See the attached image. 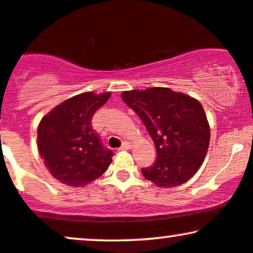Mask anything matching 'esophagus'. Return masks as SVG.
Listing matches in <instances>:
<instances>
[{
	"instance_id": "1",
	"label": "esophagus",
	"mask_w": 253,
	"mask_h": 253,
	"mask_svg": "<svg viewBox=\"0 0 253 253\" xmlns=\"http://www.w3.org/2000/svg\"><path fill=\"white\" fill-rule=\"evenodd\" d=\"M130 148V144L129 142H127V141H125L123 145H121V147H120V150L121 151H128Z\"/></svg>"
}]
</instances>
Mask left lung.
Instances as JSON below:
<instances>
[{"label": "left lung", "instance_id": "1", "mask_svg": "<svg viewBox=\"0 0 253 253\" xmlns=\"http://www.w3.org/2000/svg\"><path fill=\"white\" fill-rule=\"evenodd\" d=\"M121 97L150 133L157 160L142 169L147 180L159 187L186 182L200 169L210 144V126L202 103L169 88L128 90Z\"/></svg>", "mask_w": 253, "mask_h": 253}]
</instances>
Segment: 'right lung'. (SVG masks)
<instances>
[{
  "label": "right lung",
  "instance_id": "obj_1",
  "mask_svg": "<svg viewBox=\"0 0 253 253\" xmlns=\"http://www.w3.org/2000/svg\"><path fill=\"white\" fill-rule=\"evenodd\" d=\"M111 93L86 92L66 100L40 121L38 148L50 174L69 186H84L103 174L113 152L92 128L97 108Z\"/></svg>",
  "mask_w": 253,
  "mask_h": 253
}]
</instances>
